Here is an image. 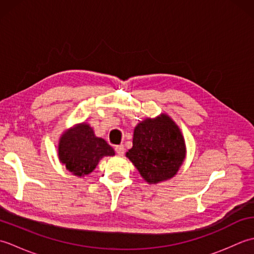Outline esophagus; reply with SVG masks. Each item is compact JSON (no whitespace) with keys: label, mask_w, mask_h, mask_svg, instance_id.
Returning a JSON list of instances; mask_svg holds the SVG:
<instances>
[{"label":"esophagus","mask_w":254,"mask_h":254,"mask_svg":"<svg viewBox=\"0 0 254 254\" xmlns=\"http://www.w3.org/2000/svg\"><path fill=\"white\" fill-rule=\"evenodd\" d=\"M115 150H116V153H117L118 155L122 156V155L124 154V146H123L122 144H121V145H117V146L115 147Z\"/></svg>","instance_id":"34e87169"}]
</instances>
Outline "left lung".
<instances>
[{
	"mask_svg": "<svg viewBox=\"0 0 254 254\" xmlns=\"http://www.w3.org/2000/svg\"><path fill=\"white\" fill-rule=\"evenodd\" d=\"M127 157L148 183L174 177L186 157V144L179 127L161 115L138 123L133 135V147Z\"/></svg>",
	"mask_w": 254,
	"mask_h": 254,
	"instance_id": "left-lung-1",
	"label": "left lung"
}]
</instances>
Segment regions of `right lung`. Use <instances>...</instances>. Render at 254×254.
<instances>
[{
	"mask_svg": "<svg viewBox=\"0 0 254 254\" xmlns=\"http://www.w3.org/2000/svg\"><path fill=\"white\" fill-rule=\"evenodd\" d=\"M115 150L105 139L96 137L88 124H78L64 133L59 144V158L75 176L90 174L105 156Z\"/></svg>",
	"mask_w": 254,
	"mask_h": 254,
	"instance_id": "1",
	"label": "right lung"
}]
</instances>
